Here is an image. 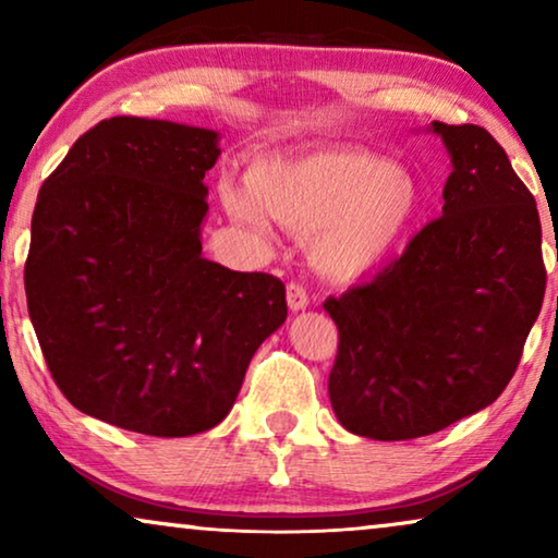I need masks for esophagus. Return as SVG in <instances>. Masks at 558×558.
I'll list each match as a JSON object with an SVG mask.
<instances>
[{
  "label": "esophagus",
  "mask_w": 558,
  "mask_h": 558,
  "mask_svg": "<svg viewBox=\"0 0 558 558\" xmlns=\"http://www.w3.org/2000/svg\"><path fill=\"white\" fill-rule=\"evenodd\" d=\"M287 304H289V310H292V312L307 310V304H310L307 292H304L300 284H294V281L287 287Z\"/></svg>",
  "instance_id": "esophagus-1"
}]
</instances>
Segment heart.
<instances>
[{"label": "heart", "mask_w": 558, "mask_h": 558, "mask_svg": "<svg viewBox=\"0 0 558 558\" xmlns=\"http://www.w3.org/2000/svg\"><path fill=\"white\" fill-rule=\"evenodd\" d=\"M246 185L223 190L228 213L264 231L266 210L287 231L310 239V262L338 281L378 269L422 208L414 174L355 147L264 157L251 165Z\"/></svg>", "instance_id": "heart-1"}]
</instances>
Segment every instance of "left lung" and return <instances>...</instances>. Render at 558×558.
Returning <instances> with one entry per match:
<instances>
[{"instance_id": "left-lung-1", "label": "left lung", "mask_w": 558, "mask_h": 558, "mask_svg": "<svg viewBox=\"0 0 558 558\" xmlns=\"http://www.w3.org/2000/svg\"><path fill=\"white\" fill-rule=\"evenodd\" d=\"M452 174L441 216L368 284L330 296V403L357 437L399 441L490 407L546 292L536 201L483 126L432 121Z\"/></svg>"}]
</instances>
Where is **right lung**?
Returning a JSON list of instances; mask_svg holds the SVG:
<instances>
[{
	"instance_id": "right-lung-1",
	"label": "right lung",
	"mask_w": 558,
	"mask_h": 558,
	"mask_svg": "<svg viewBox=\"0 0 558 558\" xmlns=\"http://www.w3.org/2000/svg\"><path fill=\"white\" fill-rule=\"evenodd\" d=\"M218 140L167 119H104L37 195L29 319L65 399L119 429H213L287 319L277 277L203 256Z\"/></svg>"
}]
</instances>
